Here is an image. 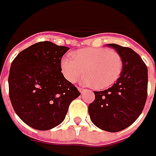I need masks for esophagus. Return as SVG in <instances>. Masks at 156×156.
Masks as SVG:
<instances>
[{"label": "esophagus", "instance_id": "obj_1", "mask_svg": "<svg viewBox=\"0 0 156 156\" xmlns=\"http://www.w3.org/2000/svg\"><path fill=\"white\" fill-rule=\"evenodd\" d=\"M78 90H79V91H80L81 93H83V92H84V91H85L86 89H84V88H81V87H78Z\"/></svg>", "mask_w": 156, "mask_h": 156}]
</instances>
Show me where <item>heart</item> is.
Masks as SVG:
<instances>
[{
	"label": "heart",
	"instance_id": "obj_1",
	"mask_svg": "<svg viewBox=\"0 0 156 156\" xmlns=\"http://www.w3.org/2000/svg\"><path fill=\"white\" fill-rule=\"evenodd\" d=\"M72 56L64 57L61 62L65 78L74 83L84 76L85 70V82L96 90L112 86L122 71V59L113 49L83 48Z\"/></svg>",
	"mask_w": 156,
	"mask_h": 156
}]
</instances>
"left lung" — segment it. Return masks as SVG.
I'll use <instances>...</instances> for the list:
<instances>
[{
  "label": "left lung",
  "instance_id": "left-lung-1",
  "mask_svg": "<svg viewBox=\"0 0 156 156\" xmlns=\"http://www.w3.org/2000/svg\"><path fill=\"white\" fill-rule=\"evenodd\" d=\"M122 59V71L116 82L103 91H94L95 99L88 105L91 122L108 132L127 129L140 116L147 94V68L133 49L107 44Z\"/></svg>",
  "mask_w": 156,
  "mask_h": 156
}]
</instances>
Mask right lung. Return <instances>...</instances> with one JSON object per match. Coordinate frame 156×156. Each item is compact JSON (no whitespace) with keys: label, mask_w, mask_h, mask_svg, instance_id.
Listing matches in <instances>:
<instances>
[{"label":"right lung","mask_w":156,"mask_h":156,"mask_svg":"<svg viewBox=\"0 0 156 156\" xmlns=\"http://www.w3.org/2000/svg\"><path fill=\"white\" fill-rule=\"evenodd\" d=\"M69 49L41 41L20 52L11 64L9 98L16 115L33 129L60 125L71 101L81 94L61 72L62 58Z\"/></svg>","instance_id":"right-lung-1"}]
</instances>
